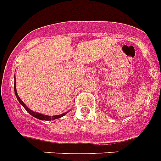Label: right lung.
Returning a JSON list of instances; mask_svg holds the SVG:
<instances>
[{"mask_svg":"<svg viewBox=\"0 0 161 161\" xmlns=\"http://www.w3.org/2000/svg\"><path fill=\"white\" fill-rule=\"evenodd\" d=\"M14 78H15V75H14ZM14 93H15V95H16V97H17L18 100H19V102L20 103V104L21 105H23V107L24 108H25V110L27 111L28 113L31 115V116H34V117L37 118V119H39V120H55V119H58V118H60L62 117V116H64V115H66L67 114V112L66 113H64V114H61V115H58V116H45V115H42V114H40V113H37V112H32L31 110H30L29 108H27V106L24 104V103H23V101H22L21 99H20V97H19V95H18L17 94V91H16V87H15V85H14Z\"/></svg>","mask_w":161,"mask_h":161,"instance_id":"add662e5","label":"right lung"}]
</instances>
